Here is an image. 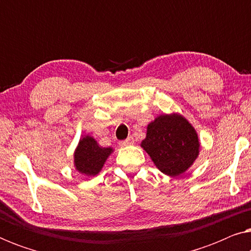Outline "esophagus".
I'll return each instance as SVG.
<instances>
[{"label":"esophagus","instance_id":"obj_1","mask_svg":"<svg viewBox=\"0 0 251 251\" xmlns=\"http://www.w3.org/2000/svg\"><path fill=\"white\" fill-rule=\"evenodd\" d=\"M133 143H135V140H133L132 137H128L126 140H122V142H120V145L121 146H130V145H133Z\"/></svg>","mask_w":251,"mask_h":251}]
</instances>
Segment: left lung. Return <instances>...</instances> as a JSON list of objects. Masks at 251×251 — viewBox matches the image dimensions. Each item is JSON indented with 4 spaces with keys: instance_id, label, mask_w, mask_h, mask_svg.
<instances>
[{
    "instance_id": "left-lung-1",
    "label": "left lung",
    "mask_w": 251,
    "mask_h": 251,
    "mask_svg": "<svg viewBox=\"0 0 251 251\" xmlns=\"http://www.w3.org/2000/svg\"><path fill=\"white\" fill-rule=\"evenodd\" d=\"M140 146L157 169L171 177L184 174L200 153L194 126L178 113L159 115L149 123L146 138Z\"/></svg>"
}]
</instances>
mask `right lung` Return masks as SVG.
Here are the masks:
<instances>
[{
	"label": "right lung",
	"instance_id": "obj_1",
	"mask_svg": "<svg viewBox=\"0 0 251 251\" xmlns=\"http://www.w3.org/2000/svg\"><path fill=\"white\" fill-rule=\"evenodd\" d=\"M112 147H101L94 137L82 136L74 152V167L85 176H96L113 153Z\"/></svg>",
	"mask_w": 251,
	"mask_h": 251
}]
</instances>
